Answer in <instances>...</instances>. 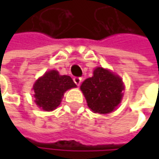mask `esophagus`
I'll return each mask as SVG.
<instances>
[{
  "mask_svg": "<svg viewBox=\"0 0 159 159\" xmlns=\"http://www.w3.org/2000/svg\"><path fill=\"white\" fill-rule=\"evenodd\" d=\"M74 82L75 83V84H76V85H80V84H81V82H82V78L76 76V77H75V78H74Z\"/></svg>",
  "mask_w": 159,
  "mask_h": 159,
  "instance_id": "obj_1",
  "label": "esophagus"
}]
</instances>
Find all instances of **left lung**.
Here are the masks:
<instances>
[{"mask_svg":"<svg viewBox=\"0 0 159 159\" xmlns=\"http://www.w3.org/2000/svg\"><path fill=\"white\" fill-rule=\"evenodd\" d=\"M81 90L89 109L95 113L107 114L114 111L120 104L123 84L118 75L98 67L94 71L92 77L83 82Z\"/></svg>","mask_w":159,"mask_h":159,"instance_id":"8db88e82","label":"left lung"}]
</instances>
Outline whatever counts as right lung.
Masks as SVG:
<instances>
[{"instance_id":"1","label":"right lung","mask_w":159,"mask_h":159,"mask_svg":"<svg viewBox=\"0 0 159 159\" xmlns=\"http://www.w3.org/2000/svg\"><path fill=\"white\" fill-rule=\"evenodd\" d=\"M76 84L68 75H60L57 71H49L38 80L34 86L35 102L42 110H55L61 103L66 90L75 87Z\"/></svg>"}]
</instances>
